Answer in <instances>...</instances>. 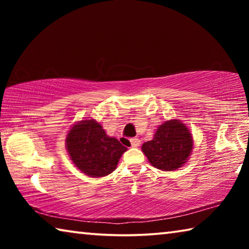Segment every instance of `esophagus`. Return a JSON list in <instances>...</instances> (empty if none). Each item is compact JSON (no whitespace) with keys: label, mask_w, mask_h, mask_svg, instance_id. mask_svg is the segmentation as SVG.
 I'll use <instances>...</instances> for the list:
<instances>
[{"label":"esophagus","mask_w":249,"mask_h":249,"mask_svg":"<svg viewBox=\"0 0 249 249\" xmlns=\"http://www.w3.org/2000/svg\"><path fill=\"white\" fill-rule=\"evenodd\" d=\"M130 144H132L133 147H138L141 145L140 138H132V140H130Z\"/></svg>","instance_id":"1"}]
</instances>
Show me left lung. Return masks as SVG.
<instances>
[{
    "instance_id": "obj_1",
    "label": "left lung",
    "mask_w": 249,
    "mask_h": 249,
    "mask_svg": "<svg viewBox=\"0 0 249 249\" xmlns=\"http://www.w3.org/2000/svg\"><path fill=\"white\" fill-rule=\"evenodd\" d=\"M142 149L154 167L172 171L187 161L192 150V136L178 120L160 125L154 140L142 144Z\"/></svg>"
}]
</instances>
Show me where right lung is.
Masks as SVG:
<instances>
[{"label":"right lung","instance_id":"right-lung-1","mask_svg":"<svg viewBox=\"0 0 249 249\" xmlns=\"http://www.w3.org/2000/svg\"><path fill=\"white\" fill-rule=\"evenodd\" d=\"M67 149L72 162L83 174L104 177L116 169L127 148L114 137H108L98 122L82 121L67 135Z\"/></svg>","mask_w":249,"mask_h":249}]
</instances>
